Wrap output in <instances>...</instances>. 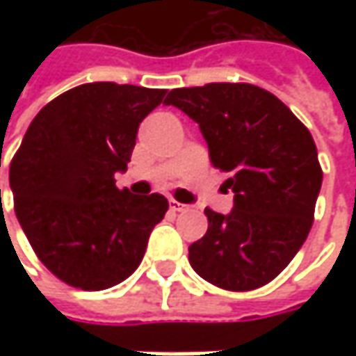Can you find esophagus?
<instances>
[{"mask_svg": "<svg viewBox=\"0 0 356 356\" xmlns=\"http://www.w3.org/2000/svg\"><path fill=\"white\" fill-rule=\"evenodd\" d=\"M168 204H170V210H174V212H184L186 208H188L186 204H180L178 200H170Z\"/></svg>", "mask_w": 356, "mask_h": 356, "instance_id": "obj_1", "label": "esophagus"}]
</instances>
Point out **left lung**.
I'll use <instances>...</instances> for the list:
<instances>
[{
  "mask_svg": "<svg viewBox=\"0 0 356 356\" xmlns=\"http://www.w3.org/2000/svg\"><path fill=\"white\" fill-rule=\"evenodd\" d=\"M164 103L198 122L212 164L229 174L234 192L227 216L204 210L208 232L188 248L190 266L227 291L275 280L307 239L321 190L307 127L275 95L250 83L172 89Z\"/></svg>",
  "mask_w": 356,
  "mask_h": 356,
  "instance_id": "8db88e82",
  "label": "left lung"
}]
</instances>
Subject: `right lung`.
I'll return each mask as SVG.
<instances>
[{
	"label": "right lung",
	"instance_id": "1",
	"mask_svg": "<svg viewBox=\"0 0 356 356\" xmlns=\"http://www.w3.org/2000/svg\"><path fill=\"white\" fill-rule=\"evenodd\" d=\"M166 90L87 83L47 103L9 164L13 208L33 252L67 285L101 291L140 266L168 200L118 190L138 124ZM1 194V190H0Z\"/></svg>",
	"mask_w": 356,
	"mask_h": 356
}]
</instances>
